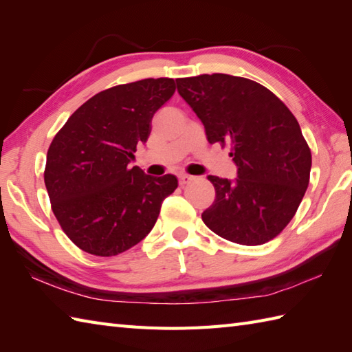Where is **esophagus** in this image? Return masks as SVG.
Instances as JSON below:
<instances>
[{"mask_svg": "<svg viewBox=\"0 0 352 352\" xmlns=\"http://www.w3.org/2000/svg\"><path fill=\"white\" fill-rule=\"evenodd\" d=\"M192 180H193V177H190V175H188V174H182L180 177H178V182H180V186L189 184Z\"/></svg>", "mask_w": 352, "mask_h": 352, "instance_id": "obj_1", "label": "esophagus"}]
</instances>
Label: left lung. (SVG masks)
<instances>
[{"mask_svg": "<svg viewBox=\"0 0 352 352\" xmlns=\"http://www.w3.org/2000/svg\"><path fill=\"white\" fill-rule=\"evenodd\" d=\"M175 81L207 140L228 144L237 166L234 182L207 177L216 198L201 218L230 242L272 241L295 216L310 180L311 153L296 118L278 96L248 78L203 74Z\"/></svg>", "mask_w": 352, "mask_h": 352, "instance_id": "left-lung-1", "label": "left lung"}]
</instances>
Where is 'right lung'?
<instances>
[{"label":"right lung","mask_w":352,"mask_h":352,"mask_svg":"<svg viewBox=\"0 0 352 352\" xmlns=\"http://www.w3.org/2000/svg\"><path fill=\"white\" fill-rule=\"evenodd\" d=\"M175 92L172 78H145L94 95L62 126L43 172L52 213L80 250L118 256L145 239L175 175L129 168L154 113Z\"/></svg>","instance_id":"obj_1"}]
</instances>
